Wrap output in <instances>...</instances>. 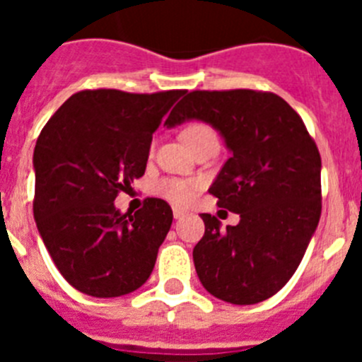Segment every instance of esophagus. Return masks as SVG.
<instances>
[{
    "label": "esophagus",
    "mask_w": 362,
    "mask_h": 362,
    "mask_svg": "<svg viewBox=\"0 0 362 362\" xmlns=\"http://www.w3.org/2000/svg\"><path fill=\"white\" fill-rule=\"evenodd\" d=\"M185 216H187V212H185V210L174 209V217H175V219H183Z\"/></svg>",
    "instance_id": "1"
}]
</instances>
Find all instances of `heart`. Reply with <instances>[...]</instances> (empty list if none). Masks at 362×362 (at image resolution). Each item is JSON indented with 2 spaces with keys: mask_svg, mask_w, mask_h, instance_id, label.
<instances>
[{
  "mask_svg": "<svg viewBox=\"0 0 362 362\" xmlns=\"http://www.w3.org/2000/svg\"><path fill=\"white\" fill-rule=\"evenodd\" d=\"M181 137H183V141L190 148L197 146L199 143L206 141V139H217L212 127L203 123V121H192V123H188L183 129V132H181ZM197 190H199V183L197 181H190V179L166 177L153 185V192L158 196L177 204V206L190 204L194 201V197H196Z\"/></svg>",
  "mask_w": 362,
  "mask_h": 362,
  "instance_id": "b5f03b06",
  "label": "heart"
}]
</instances>
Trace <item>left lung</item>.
<instances>
[{"label":"left lung","instance_id":"8db88e82","mask_svg":"<svg viewBox=\"0 0 362 362\" xmlns=\"http://www.w3.org/2000/svg\"><path fill=\"white\" fill-rule=\"evenodd\" d=\"M210 123L232 156L210 187L235 226L201 214L204 235L194 248L201 284L232 305H255L296 274L321 217V156L300 116L272 92L194 90L170 112L168 129Z\"/></svg>","mask_w":362,"mask_h":362}]
</instances>
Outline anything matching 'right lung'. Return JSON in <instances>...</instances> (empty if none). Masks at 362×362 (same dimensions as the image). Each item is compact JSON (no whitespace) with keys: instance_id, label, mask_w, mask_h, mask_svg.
<instances>
[{"instance_id":"obj_1","label":"right lung","mask_w":362,"mask_h":362,"mask_svg":"<svg viewBox=\"0 0 362 362\" xmlns=\"http://www.w3.org/2000/svg\"><path fill=\"white\" fill-rule=\"evenodd\" d=\"M183 94L81 90L41 130L34 219L54 264L79 292L119 297L152 274L174 219L170 204L146 197L136 214H121L114 201L145 174L152 134Z\"/></svg>"}]
</instances>
